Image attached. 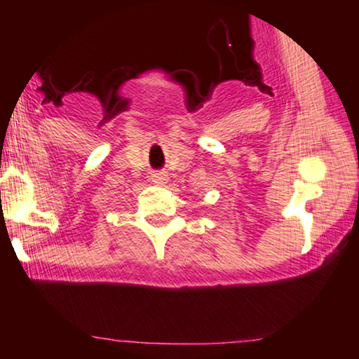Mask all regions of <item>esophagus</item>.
<instances>
[{
    "label": "esophagus",
    "mask_w": 359,
    "mask_h": 359,
    "mask_svg": "<svg viewBox=\"0 0 359 359\" xmlns=\"http://www.w3.org/2000/svg\"><path fill=\"white\" fill-rule=\"evenodd\" d=\"M153 180L156 184H167L168 180V173L167 172H161V170H158V172H153Z\"/></svg>",
    "instance_id": "34e87169"
}]
</instances>
